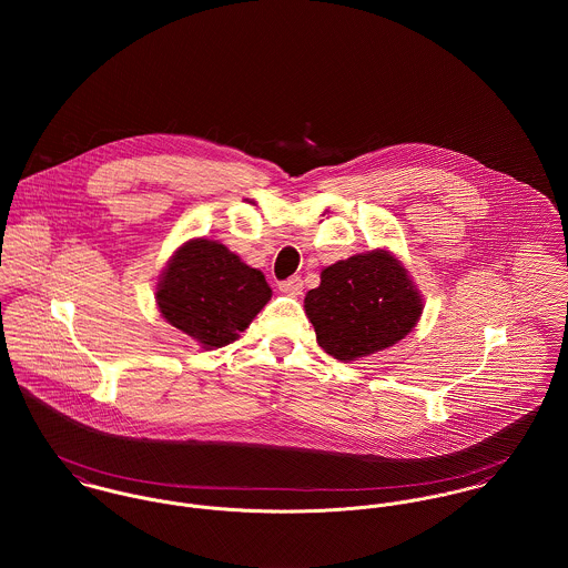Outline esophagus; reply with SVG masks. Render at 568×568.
Wrapping results in <instances>:
<instances>
[{"label": "esophagus", "mask_w": 568, "mask_h": 568, "mask_svg": "<svg viewBox=\"0 0 568 568\" xmlns=\"http://www.w3.org/2000/svg\"><path fill=\"white\" fill-rule=\"evenodd\" d=\"M280 291L286 293V295H291V297H297V295H302V291H304V280H302V277H288V280L280 282Z\"/></svg>", "instance_id": "obj_1"}]
</instances>
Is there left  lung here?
<instances>
[{"mask_svg": "<svg viewBox=\"0 0 568 568\" xmlns=\"http://www.w3.org/2000/svg\"><path fill=\"white\" fill-rule=\"evenodd\" d=\"M306 315L327 354L347 363L392 347L422 315L405 266L387 251L352 255L324 268L306 295Z\"/></svg>", "mask_w": 568, "mask_h": 568, "instance_id": "obj_1", "label": "left lung"}]
</instances>
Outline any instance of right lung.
<instances>
[{
	"label": "right lung",
	"mask_w": 568,
	"mask_h": 568,
	"mask_svg": "<svg viewBox=\"0 0 568 568\" xmlns=\"http://www.w3.org/2000/svg\"><path fill=\"white\" fill-rule=\"evenodd\" d=\"M271 300L257 268L246 266L225 244L190 241L170 260L158 304L168 324L203 347L230 345Z\"/></svg>",
	"instance_id": "1"
}]
</instances>
